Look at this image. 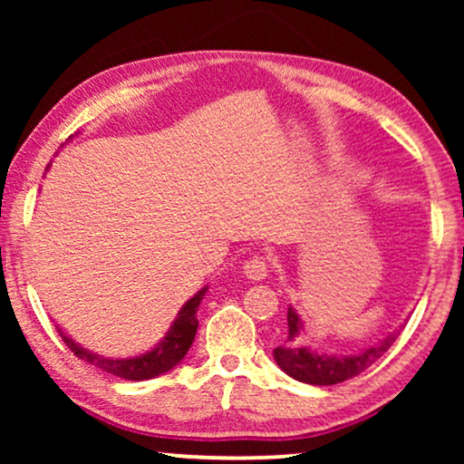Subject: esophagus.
Masks as SVG:
<instances>
[{
	"label": "esophagus",
	"mask_w": 464,
	"mask_h": 464,
	"mask_svg": "<svg viewBox=\"0 0 464 464\" xmlns=\"http://www.w3.org/2000/svg\"><path fill=\"white\" fill-rule=\"evenodd\" d=\"M268 264H266L264 257H251L246 259L243 266V275L249 278V281H264L268 276Z\"/></svg>",
	"instance_id": "esophagus-1"
}]
</instances>
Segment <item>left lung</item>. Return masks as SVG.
Returning a JSON list of instances; mask_svg holds the SVG:
<instances>
[{
  "label": "left lung",
  "instance_id": "left-lung-1",
  "mask_svg": "<svg viewBox=\"0 0 464 464\" xmlns=\"http://www.w3.org/2000/svg\"><path fill=\"white\" fill-rule=\"evenodd\" d=\"M287 338L281 346L275 348V361L281 370L300 382L314 386H329L344 382L348 378L359 376L367 367L382 357L399 338L401 329L386 335L376 346L365 348L357 354H325L316 353L306 344H300V335L304 332V321L294 306L287 308Z\"/></svg>",
  "mask_w": 464,
  "mask_h": 464
}]
</instances>
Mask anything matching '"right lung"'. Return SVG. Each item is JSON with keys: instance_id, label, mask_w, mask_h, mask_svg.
<instances>
[{"instance_id": "1", "label": "right lung", "mask_w": 464, "mask_h": 464, "mask_svg": "<svg viewBox=\"0 0 464 464\" xmlns=\"http://www.w3.org/2000/svg\"><path fill=\"white\" fill-rule=\"evenodd\" d=\"M50 167V164H48ZM48 170V169H46ZM208 287H202L198 294L183 304L179 313H177L175 321L170 323L169 332L164 334V338L158 342V344L151 348V351L137 354V357H126V359H110L103 357V354H97L88 348L80 346L78 342L63 332V329L56 325V332L61 334L63 342H65L69 351H72L75 357L86 361L99 370H103L111 376L124 378V380H132V382H139V380H150L160 376V373H167L169 370L179 363V361L186 357V353L192 346L196 329H198V306L205 297Z\"/></svg>"}]
</instances>
